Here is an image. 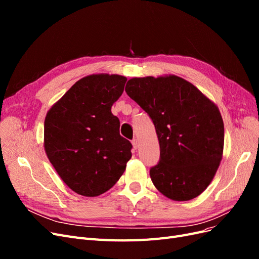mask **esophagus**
I'll list each match as a JSON object with an SVG mask.
<instances>
[{
  "mask_svg": "<svg viewBox=\"0 0 259 259\" xmlns=\"http://www.w3.org/2000/svg\"><path fill=\"white\" fill-rule=\"evenodd\" d=\"M132 145H133V148H134L135 150H136V149L138 148V139H136V138L133 139L132 140Z\"/></svg>",
  "mask_w": 259,
  "mask_h": 259,
  "instance_id": "1",
  "label": "esophagus"
}]
</instances>
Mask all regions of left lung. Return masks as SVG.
Returning <instances> with one entry per match:
<instances>
[{"mask_svg":"<svg viewBox=\"0 0 259 259\" xmlns=\"http://www.w3.org/2000/svg\"><path fill=\"white\" fill-rule=\"evenodd\" d=\"M125 92L152 120L160 160L153 185L174 201L197 198L214 178L224 150V122L217 106L176 75L134 77Z\"/></svg>","mask_w":259,"mask_h":259,"instance_id":"left-lung-1","label":"left lung"}]
</instances>
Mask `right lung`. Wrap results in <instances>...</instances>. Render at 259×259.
Returning <instances> with one entry per match:
<instances>
[{
    "label": "right lung",
    "instance_id": "add662e5",
    "mask_svg": "<svg viewBox=\"0 0 259 259\" xmlns=\"http://www.w3.org/2000/svg\"><path fill=\"white\" fill-rule=\"evenodd\" d=\"M126 81L117 74L85 76L46 114L45 152L64 183L81 195L110 189L132 158L133 146L111 112Z\"/></svg>",
    "mask_w": 259,
    "mask_h": 259
}]
</instances>
